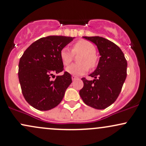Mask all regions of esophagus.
Returning <instances> with one entry per match:
<instances>
[{"label": "esophagus", "instance_id": "esophagus-1", "mask_svg": "<svg viewBox=\"0 0 146 146\" xmlns=\"http://www.w3.org/2000/svg\"><path fill=\"white\" fill-rule=\"evenodd\" d=\"M76 79H77V77H76V76H72V79L73 81H74V80Z\"/></svg>", "mask_w": 146, "mask_h": 146}]
</instances>
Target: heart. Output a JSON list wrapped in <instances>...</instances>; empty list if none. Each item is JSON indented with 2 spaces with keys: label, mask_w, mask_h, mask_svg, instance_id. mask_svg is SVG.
Returning <instances> with one entry per match:
<instances>
[{
  "label": "heart",
  "mask_w": 146,
  "mask_h": 146,
  "mask_svg": "<svg viewBox=\"0 0 146 146\" xmlns=\"http://www.w3.org/2000/svg\"><path fill=\"white\" fill-rule=\"evenodd\" d=\"M96 48L92 42L85 40H81L73 44L72 51L67 46L60 50V58L64 65H68L73 59L74 54H82L80 56L79 63H74L66 68V72L74 76H80L88 70L89 67H94L96 65Z\"/></svg>",
  "instance_id": "b5f03b06"
}]
</instances>
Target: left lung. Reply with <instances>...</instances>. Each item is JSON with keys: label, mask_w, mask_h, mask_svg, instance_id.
Instances as JSON below:
<instances>
[{"label": "left lung", "mask_w": 146, "mask_h": 146, "mask_svg": "<svg viewBox=\"0 0 146 146\" xmlns=\"http://www.w3.org/2000/svg\"><path fill=\"white\" fill-rule=\"evenodd\" d=\"M98 48L100 60L98 67L89 76L92 81L82 78L84 87L79 95L88 106L104 109L116 100L127 77V62L123 51L113 42L104 37H83Z\"/></svg>", "instance_id": "obj_1"}]
</instances>
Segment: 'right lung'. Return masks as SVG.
<instances>
[{
    "instance_id": "right-lung-1",
    "label": "right lung",
    "mask_w": 146,
    "mask_h": 146,
    "mask_svg": "<svg viewBox=\"0 0 146 146\" xmlns=\"http://www.w3.org/2000/svg\"><path fill=\"white\" fill-rule=\"evenodd\" d=\"M74 37L51 35L35 41L23 53L19 63V80L25 100L35 109L48 111L62 101L72 83L67 72L51 79L63 70L60 51Z\"/></svg>"
}]
</instances>
